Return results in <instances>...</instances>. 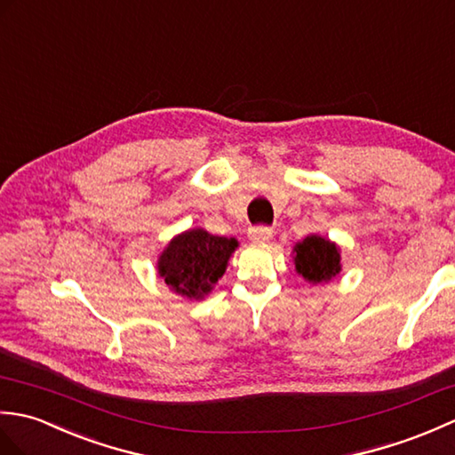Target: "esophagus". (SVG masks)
I'll use <instances>...</instances> for the list:
<instances>
[{
	"label": "esophagus",
	"instance_id": "1",
	"mask_svg": "<svg viewBox=\"0 0 455 455\" xmlns=\"http://www.w3.org/2000/svg\"><path fill=\"white\" fill-rule=\"evenodd\" d=\"M249 239L255 241V243H267V241L272 239V229L265 228V226L249 229Z\"/></svg>",
	"mask_w": 455,
	"mask_h": 455
}]
</instances>
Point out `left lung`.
Here are the masks:
<instances>
[{"label":"left lung","mask_w":455,"mask_h":455,"mask_svg":"<svg viewBox=\"0 0 455 455\" xmlns=\"http://www.w3.org/2000/svg\"><path fill=\"white\" fill-rule=\"evenodd\" d=\"M298 275L313 286L327 284L342 272L340 247L323 235L311 234L291 249Z\"/></svg>","instance_id":"obj_1"}]
</instances>
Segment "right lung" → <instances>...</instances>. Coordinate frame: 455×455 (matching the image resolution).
<instances>
[{"mask_svg": "<svg viewBox=\"0 0 455 455\" xmlns=\"http://www.w3.org/2000/svg\"><path fill=\"white\" fill-rule=\"evenodd\" d=\"M237 247L235 237H220L202 228H190L175 235L161 251L157 275L180 298L200 301L224 276L228 260Z\"/></svg>", "mask_w": 455, "mask_h": 455, "instance_id": "right-lung-1", "label": "right lung"}]
</instances>
